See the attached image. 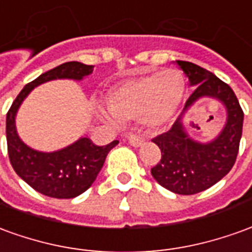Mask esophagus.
Listing matches in <instances>:
<instances>
[{"mask_svg": "<svg viewBox=\"0 0 252 252\" xmlns=\"http://www.w3.org/2000/svg\"><path fill=\"white\" fill-rule=\"evenodd\" d=\"M126 139H128V142H129L131 146H133V147H140V146L144 143V139L142 138V136H139V135H132V133H129V135L126 136Z\"/></svg>", "mask_w": 252, "mask_h": 252, "instance_id": "esophagus-1", "label": "esophagus"}]
</instances>
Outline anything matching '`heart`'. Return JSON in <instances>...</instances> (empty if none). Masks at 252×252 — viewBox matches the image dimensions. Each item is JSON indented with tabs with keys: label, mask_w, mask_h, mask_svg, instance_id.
<instances>
[{
	"label": "heart",
	"mask_w": 252,
	"mask_h": 252,
	"mask_svg": "<svg viewBox=\"0 0 252 252\" xmlns=\"http://www.w3.org/2000/svg\"><path fill=\"white\" fill-rule=\"evenodd\" d=\"M187 83L176 69L158 71L132 77L109 90L106 105L119 121L142 119L151 128L168 124L186 96ZM101 116H109L101 110Z\"/></svg>",
	"instance_id": "obj_1"
}]
</instances>
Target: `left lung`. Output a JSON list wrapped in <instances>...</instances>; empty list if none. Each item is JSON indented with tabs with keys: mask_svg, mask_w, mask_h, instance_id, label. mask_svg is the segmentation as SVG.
<instances>
[{
	"mask_svg": "<svg viewBox=\"0 0 252 252\" xmlns=\"http://www.w3.org/2000/svg\"><path fill=\"white\" fill-rule=\"evenodd\" d=\"M195 90L188 98L184 112L168 132L153 139L161 150V161L151 168L159 186L179 195H193L214 186L235 165L243 131V113L229 86L199 65L176 61ZM203 96L216 97L227 109V123L216 139L207 144L188 136L182 124L185 110Z\"/></svg>",
	"mask_w": 252,
	"mask_h": 252,
	"instance_id": "left-lung-1",
	"label": "left lung"
}]
</instances>
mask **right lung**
I'll use <instances>...</instances> for the list:
<instances>
[{"mask_svg":"<svg viewBox=\"0 0 252 252\" xmlns=\"http://www.w3.org/2000/svg\"><path fill=\"white\" fill-rule=\"evenodd\" d=\"M93 69L94 65L71 61L42 73L24 86L6 114V143L12 166L30 187L50 198L71 199L87 191L95 181L108 153L119 140H113L106 146H95L89 138H80L61 150L43 153L28 147L19 138L16 113L36 86L56 79L82 80L91 75Z\"/></svg>","mask_w":252,"mask_h":252,"instance_id":"add662e5","label":"right lung"}]
</instances>
